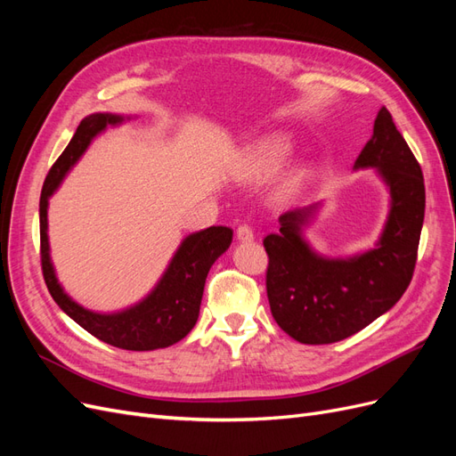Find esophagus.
<instances>
[{
    "label": "esophagus",
    "mask_w": 456,
    "mask_h": 456,
    "mask_svg": "<svg viewBox=\"0 0 456 456\" xmlns=\"http://www.w3.org/2000/svg\"><path fill=\"white\" fill-rule=\"evenodd\" d=\"M253 238H255V233H253V228L249 224H241L238 228V240L240 241H253Z\"/></svg>",
    "instance_id": "esophagus-1"
}]
</instances>
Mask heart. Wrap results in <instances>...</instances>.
I'll return each instance as SVG.
<instances>
[{"mask_svg": "<svg viewBox=\"0 0 456 456\" xmlns=\"http://www.w3.org/2000/svg\"><path fill=\"white\" fill-rule=\"evenodd\" d=\"M289 142L283 136H268L249 148L240 165V175L245 178H262L275 171L287 156Z\"/></svg>", "mask_w": 456, "mask_h": 456, "instance_id": "heart-1", "label": "heart"}]
</instances>
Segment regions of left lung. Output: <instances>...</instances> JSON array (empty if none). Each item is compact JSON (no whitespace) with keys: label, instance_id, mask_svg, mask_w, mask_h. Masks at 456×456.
I'll return each instance as SVG.
<instances>
[{"label":"left lung","instance_id":"left-lung-1","mask_svg":"<svg viewBox=\"0 0 456 456\" xmlns=\"http://www.w3.org/2000/svg\"><path fill=\"white\" fill-rule=\"evenodd\" d=\"M355 167H377L390 186L392 207L379 245L360 256H317L302 240L314 211L280 216V232L265 238L266 293L273 320L302 344H330L355 335L402 298L415 272L424 223L422 169L392 114L379 110Z\"/></svg>","mask_w":456,"mask_h":456}]
</instances>
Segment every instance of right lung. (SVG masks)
Returning a JSON list of instances; mask_svg holds the SVG:
<instances>
[{
    "label": "right lung",
    "instance_id": "obj_1",
    "mask_svg": "<svg viewBox=\"0 0 456 456\" xmlns=\"http://www.w3.org/2000/svg\"><path fill=\"white\" fill-rule=\"evenodd\" d=\"M119 116L93 114L79 123L70 144L64 148L59 159L53 163L45 176L39 198V255L41 272L54 302L84 327L87 333L99 340L121 350L146 352L156 348H167L184 338L194 329L207 273L213 262L223 255L230 243L233 232L228 226H211L191 233L178 247L167 272L161 281L139 305L119 314H94L68 297L54 278L49 258L47 241V200L68 169L84 154L94 134H99L108 123H119Z\"/></svg>",
    "mask_w": 456,
    "mask_h": 456
}]
</instances>
